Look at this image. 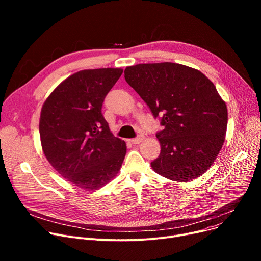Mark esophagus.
<instances>
[{"mask_svg": "<svg viewBox=\"0 0 261 261\" xmlns=\"http://www.w3.org/2000/svg\"><path fill=\"white\" fill-rule=\"evenodd\" d=\"M143 141V138L142 136H138V138H135V139H132V140H130V142L132 143V144H140L141 142Z\"/></svg>", "mask_w": 261, "mask_h": 261, "instance_id": "esophagus-1", "label": "esophagus"}]
</instances>
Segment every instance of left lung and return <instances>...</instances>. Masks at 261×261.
Wrapping results in <instances>:
<instances>
[{
	"label": "left lung",
	"mask_w": 261,
	"mask_h": 261,
	"mask_svg": "<svg viewBox=\"0 0 261 261\" xmlns=\"http://www.w3.org/2000/svg\"><path fill=\"white\" fill-rule=\"evenodd\" d=\"M125 79L163 126L152 169L175 182L203 174L221 150L227 127L226 105L213 82L196 68L172 62L128 66Z\"/></svg>",
	"instance_id": "left-lung-1"
}]
</instances>
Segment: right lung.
<instances>
[{
    "instance_id": "add662e5",
    "label": "right lung",
    "mask_w": 261,
    "mask_h": 261,
    "mask_svg": "<svg viewBox=\"0 0 261 261\" xmlns=\"http://www.w3.org/2000/svg\"><path fill=\"white\" fill-rule=\"evenodd\" d=\"M121 68L77 72L63 80L41 110L39 131L50 165L68 182L97 189L120 170L127 152L125 141L110 131L101 108Z\"/></svg>"
}]
</instances>
